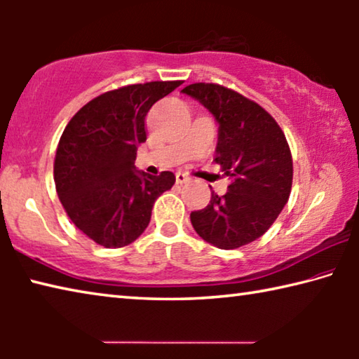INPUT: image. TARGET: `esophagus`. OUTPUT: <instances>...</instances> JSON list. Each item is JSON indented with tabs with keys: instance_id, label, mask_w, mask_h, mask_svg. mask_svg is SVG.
<instances>
[{
	"instance_id": "esophagus-1",
	"label": "esophagus",
	"mask_w": 359,
	"mask_h": 359,
	"mask_svg": "<svg viewBox=\"0 0 359 359\" xmlns=\"http://www.w3.org/2000/svg\"><path fill=\"white\" fill-rule=\"evenodd\" d=\"M188 180H190V175H187L184 172L175 174V182H177V184H185V182H188Z\"/></svg>"
}]
</instances>
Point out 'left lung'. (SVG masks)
Returning a JSON list of instances; mask_svg holds the SVG:
<instances>
[{
    "mask_svg": "<svg viewBox=\"0 0 359 359\" xmlns=\"http://www.w3.org/2000/svg\"><path fill=\"white\" fill-rule=\"evenodd\" d=\"M218 121L215 163L231 179L228 191L190 214L201 238L233 250L261 238L288 203L293 158L274 117L258 102L218 83L196 82L182 90ZM212 190V187H210Z\"/></svg>",
    "mask_w": 359,
    "mask_h": 359,
    "instance_id": "1",
    "label": "left lung"
}]
</instances>
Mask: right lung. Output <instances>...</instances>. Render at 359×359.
I'll return each instance as SVG.
<instances>
[{"label": "right lung", "mask_w": 359, "mask_h": 359, "mask_svg": "<svg viewBox=\"0 0 359 359\" xmlns=\"http://www.w3.org/2000/svg\"><path fill=\"white\" fill-rule=\"evenodd\" d=\"M182 81L125 85L88 101L60 137L53 180L71 222L98 245L120 248L149 226L158 196L175 177L135 171L145 115Z\"/></svg>", "instance_id": "1"}]
</instances>
